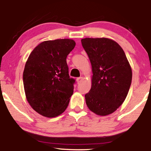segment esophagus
Returning <instances> with one entry per match:
<instances>
[{"label": "esophagus", "mask_w": 151, "mask_h": 151, "mask_svg": "<svg viewBox=\"0 0 151 151\" xmlns=\"http://www.w3.org/2000/svg\"><path fill=\"white\" fill-rule=\"evenodd\" d=\"M82 80H83V78L82 77H80V78H77V82H78V84H80V82H81L82 81Z\"/></svg>", "instance_id": "34e87169"}]
</instances>
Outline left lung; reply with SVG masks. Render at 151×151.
<instances>
[{
  "label": "left lung",
  "instance_id": "1",
  "mask_svg": "<svg viewBox=\"0 0 151 151\" xmlns=\"http://www.w3.org/2000/svg\"><path fill=\"white\" fill-rule=\"evenodd\" d=\"M82 45L91 64V88L86 104L96 115L106 116L124 102L132 80V69L122 48L112 39L86 38Z\"/></svg>",
  "mask_w": 151,
  "mask_h": 151
}]
</instances>
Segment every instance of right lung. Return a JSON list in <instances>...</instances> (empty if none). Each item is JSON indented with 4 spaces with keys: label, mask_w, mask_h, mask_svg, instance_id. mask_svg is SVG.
<instances>
[{
    "label": "right lung",
    "mask_w": 151,
    "mask_h": 151,
    "mask_svg": "<svg viewBox=\"0 0 151 151\" xmlns=\"http://www.w3.org/2000/svg\"><path fill=\"white\" fill-rule=\"evenodd\" d=\"M75 46L71 39L44 41L26 62L23 85L27 100L42 116L57 117L67 108L75 80L69 77L66 60Z\"/></svg>",
    "instance_id": "obj_1"
}]
</instances>
